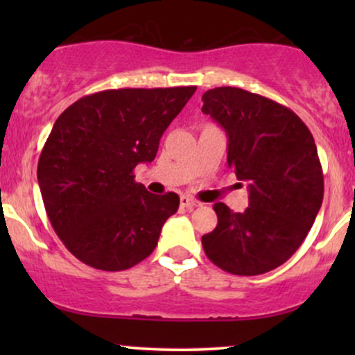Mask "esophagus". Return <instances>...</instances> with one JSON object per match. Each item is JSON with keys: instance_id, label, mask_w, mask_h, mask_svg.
I'll list each match as a JSON object with an SVG mask.
<instances>
[{"instance_id": "34e87169", "label": "esophagus", "mask_w": 355, "mask_h": 355, "mask_svg": "<svg viewBox=\"0 0 355 355\" xmlns=\"http://www.w3.org/2000/svg\"><path fill=\"white\" fill-rule=\"evenodd\" d=\"M180 205L183 207V209H195V207L200 205V202H197L195 198L183 195V197L180 198Z\"/></svg>"}]
</instances>
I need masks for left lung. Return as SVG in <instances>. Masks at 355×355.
<instances>
[{
  "label": "left lung",
  "mask_w": 355,
  "mask_h": 355,
  "mask_svg": "<svg viewBox=\"0 0 355 355\" xmlns=\"http://www.w3.org/2000/svg\"><path fill=\"white\" fill-rule=\"evenodd\" d=\"M202 100L227 133V164L248 189L242 214L215 203L218 223L202 237L203 250L229 274H266L295 254L320 210L315 141L292 110L247 89L214 88Z\"/></svg>",
  "instance_id": "left-lung-1"
}]
</instances>
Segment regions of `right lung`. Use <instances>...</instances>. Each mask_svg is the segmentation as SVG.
<instances>
[{
  "instance_id": "right-lung-1",
  "label": "right lung",
  "mask_w": 355,
  "mask_h": 355,
  "mask_svg": "<svg viewBox=\"0 0 355 355\" xmlns=\"http://www.w3.org/2000/svg\"><path fill=\"white\" fill-rule=\"evenodd\" d=\"M195 89H105L75 101L55 121L40 155L38 183L56 235L83 263L126 270L155 250L180 198L150 193L133 168L153 160Z\"/></svg>"
}]
</instances>
